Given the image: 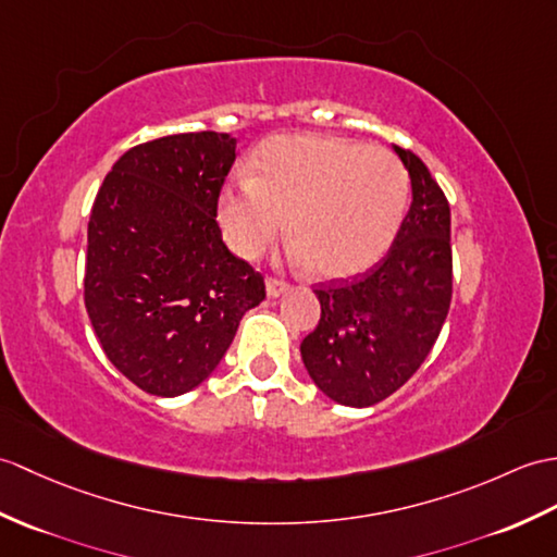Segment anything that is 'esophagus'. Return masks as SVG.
Here are the masks:
<instances>
[{
    "instance_id": "esophagus-1",
    "label": "esophagus",
    "mask_w": 557,
    "mask_h": 557,
    "mask_svg": "<svg viewBox=\"0 0 557 557\" xmlns=\"http://www.w3.org/2000/svg\"><path fill=\"white\" fill-rule=\"evenodd\" d=\"M289 289V284L284 282V280H277V277H268L265 280V292H268V296H280V294H284Z\"/></svg>"
}]
</instances>
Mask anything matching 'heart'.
Listing matches in <instances>:
<instances>
[{"mask_svg":"<svg viewBox=\"0 0 557 557\" xmlns=\"http://www.w3.org/2000/svg\"><path fill=\"white\" fill-rule=\"evenodd\" d=\"M408 201V175L384 147L332 135L275 137L253 177L220 194L218 223L230 249L256 258L289 218L296 261L318 277L344 280L374 265L394 242Z\"/></svg>","mask_w":557,"mask_h":557,"instance_id":"heart-1","label":"heart"}]
</instances>
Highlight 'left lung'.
Instances as JSON below:
<instances>
[{"label":"left lung","mask_w":557,"mask_h":557,"mask_svg":"<svg viewBox=\"0 0 557 557\" xmlns=\"http://www.w3.org/2000/svg\"><path fill=\"white\" fill-rule=\"evenodd\" d=\"M394 151L410 175L412 201L392 249L354 282L315 289L320 322L301 342L318 389L354 408L380 404L418 372L454 294L448 201L416 153Z\"/></svg>","instance_id":"left-lung-1"}]
</instances>
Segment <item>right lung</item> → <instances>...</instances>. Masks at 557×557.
<instances>
[{"label":"right lung","instance_id":"obj_1","mask_svg":"<svg viewBox=\"0 0 557 557\" xmlns=\"http://www.w3.org/2000/svg\"><path fill=\"white\" fill-rule=\"evenodd\" d=\"M235 149L213 131L151 139L125 151L97 191L85 308L103 354L147 394L199 386L265 299L263 275L225 247L215 220Z\"/></svg>","mask_w":557,"mask_h":557}]
</instances>
